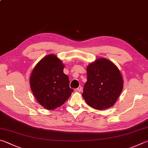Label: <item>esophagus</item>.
<instances>
[{
    "label": "esophagus",
    "mask_w": 148,
    "mask_h": 148,
    "mask_svg": "<svg viewBox=\"0 0 148 148\" xmlns=\"http://www.w3.org/2000/svg\"><path fill=\"white\" fill-rule=\"evenodd\" d=\"M82 90V87H81V86H79V87H77V88H75L74 91L75 92H81Z\"/></svg>",
    "instance_id": "1"
}]
</instances>
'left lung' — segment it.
<instances>
[{"label": "left lung", "instance_id": "8db88e82", "mask_svg": "<svg viewBox=\"0 0 148 148\" xmlns=\"http://www.w3.org/2000/svg\"><path fill=\"white\" fill-rule=\"evenodd\" d=\"M87 81L82 96L88 106L98 110L112 107L123 88V79L119 69L111 61L100 58L87 68Z\"/></svg>", "mask_w": 148, "mask_h": 148}]
</instances>
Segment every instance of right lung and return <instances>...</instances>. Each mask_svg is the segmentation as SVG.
<instances>
[{
    "label": "right lung",
    "mask_w": 148,
    "mask_h": 148,
    "mask_svg": "<svg viewBox=\"0 0 148 148\" xmlns=\"http://www.w3.org/2000/svg\"><path fill=\"white\" fill-rule=\"evenodd\" d=\"M63 69L61 61L50 54L42 59L32 72L29 83L32 92L37 101L48 110L62 106L73 92Z\"/></svg>",
    "instance_id": "right-lung-1"
}]
</instances>
